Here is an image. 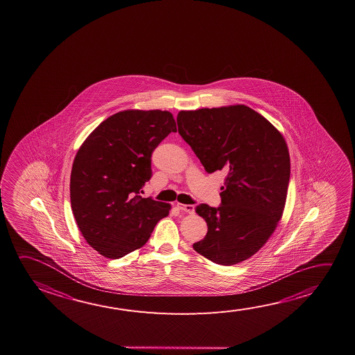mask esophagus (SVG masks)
I'll return each mask as SVG.
<instances>
[{
  "label": "esophagus",
  "mask_w": 355,
  "mask_h": 355,
  "mask_svg": "<svg viewBox=\"0 0 355 355\" xmlns=\"http://www.w3.org/2000/svg\"><path fill=\"white\" fill-rule=\"evenodd\" d=\"M177 208L180 211H186V213H189V214L194 213V205H191V204L177 203Z\"/></svg>",
  "instance_id": "obj_1"
}]
</instances>
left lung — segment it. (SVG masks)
Wrapping results in <instances>:
<instances>
[{
	"mask_svg": "<svg viewBox=\"0 0 355 355\" xmlns=\"http://www.w3.org/2000/svg\"><path fill=\"white\" fill-rule=\"evenodd\" d=\"M177 125L205 171L227 175L220 205L196 208L208 233L193 249L223 266L244 261L265 245L284 213L291 173L285 139L245 105L180 111Z\"/></svg>",
	"mask_w": 355,
	"mask_h": 355,
	"instance_id": "8db88e82",
	"label": "left lung"
}]
</instances>
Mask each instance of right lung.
Wrapping results in <instances>:
<instances>
[{
  "label": "right lung",
  "instance_id": "right-lung-1",
  "mask_svg": "<svg viewBox=\"0 0 355 355\" xmlns=\"http://www.w3.org/2000/svg\"><path fill=\"white\" fill-rule=\"evenodd\" d=\"M175 131L168 111H121L80 146L70 175V203L83 236L100 255L120 259L140 249L168 215L169 204L140 192L151 180L152 152Z\"/></svg>",
  "mask_w": 355,
  "mask_h": 355
}]
</instances>
